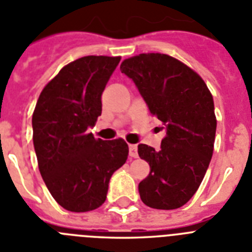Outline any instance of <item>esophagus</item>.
Wrapping results in <instances>:
<instances>
[{"mask_svg":"<svg viewBox=\"0 0 252 252\" xmlns=\"http://www.w3.org/2000/svg\"><path fill=\"white\" fill-rule=\"evenodd\" d=\"M129 156L130 158H137V156H138L137 145H129Z\"/></svg>","mask_w":252,"mask_h":252,"instance_id":"34e87169","label":"esophagus"}]
</instances>
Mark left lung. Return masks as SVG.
Returning a JSON list of instances; mask_svg holds the SVG:
<instances>
[{"label":"left lung","mask_w":252,"mask_h":252,"mask_svg":"<svg viewBox=\"0 0 252 252\" xmlns=\"http://www.w3.org/2000/svg\"><path fill=\"white\" fill-rule=\"evenodd\" d=\"M120 70L133 79L150 113L165 126L160 150L138 145L150 174L138 185L143 204L173 210L196 193L214 151V100L200 75L165 54L126 59Z\"/></svg>","instance_id":"8db88e82"}]
</instances>
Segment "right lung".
I'll use <instances>...</instances> for the list:
<instances>
[{"label":"right lung","mask_w":252,"mask_h":252,"mask_svg":"<svg viewBox=\"0 0 252 252\" xmlns=\"http://www.w3.org/2000/svg\"><path fill=\"white\" fill-rule=\"evenodd\" d=\"M120 56H84L65 65L42 90L32 126L38 168L59 205L86 213L105 202L109 182L128 158L123 138L87 129L102 111L101 96Z\"/></svg>","instance_id":"1"}]
</instances>
